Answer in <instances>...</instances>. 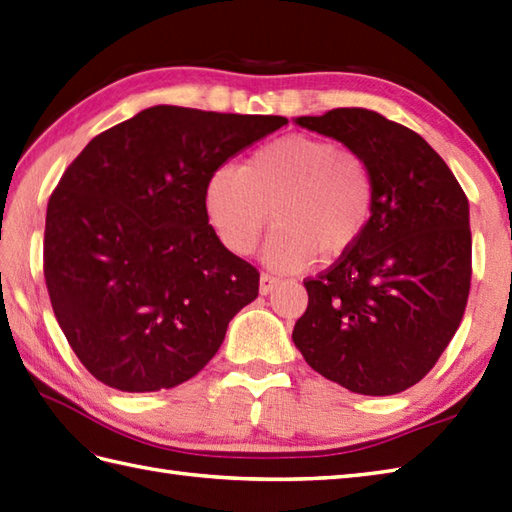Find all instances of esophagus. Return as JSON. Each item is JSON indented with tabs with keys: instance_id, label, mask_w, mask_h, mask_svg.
<instances>
[{
	"instance_id": "34e87169",
	"label": "esophagus",
	"mask_w": 512,
	"mask_h": 512,
	"mask_svg": "<svg viewBox=\"0 0 512 512\" xmlns=\"http://www.w3.org/2000/svg\"><path fill=\"white\" fill-rule=\"evenodd\" d=\"M277 285H279V279L277 277H270V275H261L259 277V294H272L277 290Z\"/></svg>"
}]
</instances>
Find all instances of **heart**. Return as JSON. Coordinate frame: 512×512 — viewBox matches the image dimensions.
Listing matches in <instances>:
<instances>
[{
	"instance_id": "heart-1",
	"label": "heart",
	"mask_w": 512,
	"mask_h": 512,
	"mask_svg": "<svg viewBox=\"0 0 512 512\" xmlns=\"http://www.w3.org/2000/svg\"><path fill=\"white\" fill-rule=\"evenodd\" d=\"M373 202V178L358 154L305 133L268 141L242 168L213 170L202 194L213 233L233 255H251L275 213L264 261L279 272L303 270L318 253H349L368 229Z\"/></svg>"
}]
</instances>
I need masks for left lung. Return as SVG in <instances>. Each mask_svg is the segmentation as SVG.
<instances>
[{
	"label": "left lung",
	"instance_id": "8db88e82",
	"mask_svg": "<svg viewBox=\"0 0 512 512\" xmlns=\"http://www.w3.org/2000/svg\"><path fill=\"white\" fill-rule=\"evenodd\" d=\"M366 163L368 229L305 281L292 340L316 373L351 392L397 395L430 373L454 338L471 285L469 200L427 141L366 109L294 117Z\"/></svg>",
	"mask_w": 512,
	"mask_h": 512
}]
</instances>
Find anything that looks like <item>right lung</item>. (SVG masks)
Returning <instances> with one entry per match:
<instances>
[{"instance_id":"right-lung-1","label":"right lung","mask_w":512,"mask_h":512,"mask_svg":"<svg viewBox=\"0 0 512 512\" xmlns=\"http://www.w3.org/2000/svg\"><path fill=\"white\" fill-rule=\"evenodd\" d=\"M288 124L159 104L93 137L47 202L45 283L67 342L102 384L174 388L202 371L259 272L222 246L213 170Z\"/></svg>"}]
</instances>
